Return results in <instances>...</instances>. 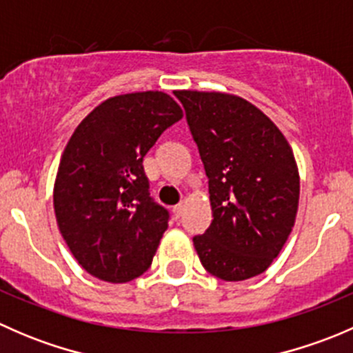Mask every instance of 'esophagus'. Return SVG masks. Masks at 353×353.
<instances>
[{
    "instance_id": "1",
    "label": "esophagus",
    "mask_w": 353,
    "mask_h": 353,
    "mask_svg": "<svg viewBox=\"0 0 353 353\" xmlns=\"http://www.w3.org/2000/svg\"><path fill=\"white\" fill-rule=\"evenodd\" d=\"M183 212H184V203H179V205H176L172 208V213H174V216H176V219H179V216L183 215Z\"/></svg>"
}]
</instances>
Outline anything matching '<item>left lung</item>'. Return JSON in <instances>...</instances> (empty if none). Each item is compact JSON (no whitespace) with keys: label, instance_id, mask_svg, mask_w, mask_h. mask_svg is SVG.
<instances>
[{"label":"left lung","instance_id":"left-lung-1","mask_svg":"<svg viewBox=\"0 0 353 353\" xmlns=\"http://www.w3.org/2000/svg\"><path fill=\"white\" fill-rule=\"evenodd\" d=\"M208 177L213 220L193 243L208 273L241 282L282 251L299 206L292 148L251 102L220 92L176 90Z\"/></svg>","mask_w":353,"mask_h":353}]
</instances>
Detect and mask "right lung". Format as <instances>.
Instances as JSON below:
<instances>
[{
  "label": "right lung",
  "mask_w": 353,
  "mask_h": 353,
  "mask_svg": "<svg viewBox=\"0 0 353 353\" xmlns=\"http://www.w3.org/2000/svg\"><path fill=\"white\" fill-rule=\"evenodd\" d=\"M183 117L163 92L110 97L74 130L54 183L59 232L95 279L124 283L147 272L169 225L150 196L143 157Z\"/></svg>",
  "instance_id": "obj_1"
}]
</instances>
